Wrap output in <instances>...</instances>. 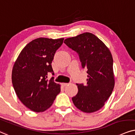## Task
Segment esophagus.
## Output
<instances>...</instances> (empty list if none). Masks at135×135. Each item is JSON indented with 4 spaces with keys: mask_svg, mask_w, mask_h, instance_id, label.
<instances>
[{
    "mask_svg": "<svg viewBox=\"0 0 135 135\" xmlns=\"http://www.w3.org/2000/svg\"><path fill=\"white\" fill-rule=\"evenodd\" d=\"M68 84H69V83H62V85L63 86H67Z\"/></svg>",
    "mask_w": 135,
    "mask_h": 135,
    "instance_id": "esophagus-1",
    "label": "esophagus"
}]
</instances>
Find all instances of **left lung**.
I'll use <instances>...</instances> for the list:
<instances>
[{"mask_svg":"<svg viewBox=\"0 0 135 135\" xmlns=\"http://www.w3.org/2000/svg\"><path fill=\"white\" fill-rule=\"evenodd\" d=\"M64 43L78 54L81 67L88 73L87 83L76 84L78 92L72 98L73 104L84 112H96L104 106L114 87L110 51L91 33L67 38Z\"/></svg>","mask_w":135,"mask_h":135,"instance_id":"left-lung-1","label":"left lung"}]
</instances>
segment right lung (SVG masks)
Instances as JSON below:
<instances>
[{
  "label": "right lung",
  "mask_w": 135,
  "mask_h": 135,
  "mask_svg": "<svg viewBox=\"0 0 135 135\" xmlns=\"http://www.w3.org/2000/svg\"><path fill=\"white\" fill-rule=\"evenodd\" d=\"M64 38L39 37L28 43L20 54L12 70V80L18 98L30 110L43 112L49 108L60 91V86L51 78L52 62Z\"/></svg>",
  "instance_id": "1"
}]
</instances>
